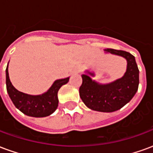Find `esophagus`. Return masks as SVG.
<instances>
[{"label":"esophagus","instance_id":"1","mask_svg":"<svg viewBox=\"0 0 153 153\" xmlns=\"http://www.w3.org/2000/svg\"><path fill=\"white\" fill-rule=\"evenodd\" d=\"M79 71H80V70H79V69H76V70H74V73H75V74L79 73Z\"/></svg>","mask_w":153,"mask_h":153}]
</instances>
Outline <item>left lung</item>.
<instances>
[{
  "instance_id": "8db88e82",
  "label": "left lung",
  "mask_w": 153,
  "mask_h": 153,
  "mask_svg": "<svg viewBox=\"0 0 153 153\" xmlns=\"http://www.w3.org/2000/svg\"><path fill=\"white\" fill-rule=\"evenodd\" d=\"M105 51L121 56L127 60V70L125 75L113 83L102 85L93 81L88 75L83 74L79 96L90 109L102 112H112L120 109L134 96L139 83V70L134 56L129 52L109 48ZM89 74L93 75V74Z\"/></svg>"
}]
</instances>
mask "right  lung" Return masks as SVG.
<instances>
[{"label": "right lung", "mask_w": 153, "mask_h": 153, "mask_svg": "<svg viewBox=\"0 0 153 153\" xmlns=\"http://www.w3.org/2000/svg\"><path fill=\"white\" fill-rule=\"evenodd\" d=\"M5 73L6 89L14 105L21 112L33 117L48 116L56 110L59 102L57 93L60 87L68 83L70 79L66 78L56 80L47 93L38 96H32L19 92L12 85L9 78L8 65L6 67Z\"/></svg>", "instance_id": "add662e5"}]
</instances>
